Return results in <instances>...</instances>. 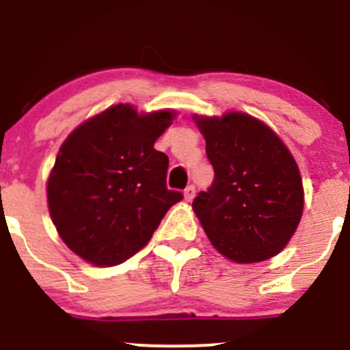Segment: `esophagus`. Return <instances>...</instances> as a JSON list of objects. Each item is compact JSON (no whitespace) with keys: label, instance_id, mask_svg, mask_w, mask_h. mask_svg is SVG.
Returning <instances> with one entry per match:
<instances>
[{"label":"esophagus","instance_id":"1","mask_svg":"<svg viewBox=\"0 0 350 350\" xmlns=\"http://www.w3.org/2000/svg\"><path fill=\"white\" fill-rule=\"evenodd\" d=\"M195 186H188V188L185 189V200L186 201H193V198H195Z\"/></svg>","mask_w":350,"mask_h":350}]
</instances>
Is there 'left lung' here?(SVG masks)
<instances>
[{
    "mask_svg": "<svg viewBox=\"0 0 350 350\" xmlns=\"http://www.w3.org/2000/svg\"><path fill=\"white\" fill-rule=\"evenodd\" d=\"M193 120L215 169L211 188L193 201L204 234L237 264L271 259L301 220L305 193L295 157L266 123L247 113Z\"/></svg>",
    "mask_w": 350,
    "mask_h": 350,
    "instance_id": "8db88e82",
    "label": "left lung"
}]
</instances>
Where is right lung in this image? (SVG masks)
Returning a JSON list of instances; mask_svg holds the SVG:
<instances>
[{
	"instance_id": "obj_1",
	"label": "right lung",
	"mask_w": 350,
	"mask_h": 350,
	"mask_svg": "<svg viewBox=\"0 0 350 350\" xmlns=\"http://www.w3.org/2000/svg\"><path fill=\"white\" fill-rule=\"evenodd\" d=\"M174 116V109L139 113L120 103L64 140L47 181L49 213L81 259L94 266L125 262L183 200L165 186L167 155L154 149Z\"/></svg>"
}]
</instances>
